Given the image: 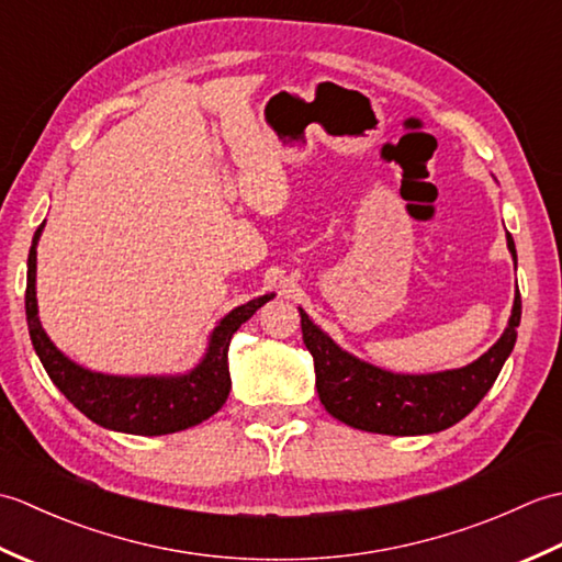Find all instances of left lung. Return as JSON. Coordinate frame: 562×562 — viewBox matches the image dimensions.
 Returning <instances> with one entry per match:
<instances>
[{
    "mask_svg": "<svg viewBox=\"0 0 562 562\" xmlns=\"http://www.w3.org/2000/svg\"><path fill=\"white\" fill-rule=\"evenodd\" d=\"M507 248L517 268L515 238L509 234ZM300 316L304 345L314 357L316 389L324 408L336 420L364 432L411 437L441 432L463 420L483 401L509 352L515 350L521 296L517 290L509 324L491 350L471 364L432 374H396L369 364L342 350L308 318L304 308H300Z\"/></svg>",
    "mask_w": 562,
    "mask_h": 562,
    "instance_id": "1",
    "label": "left lung"
}]
</instances>
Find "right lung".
<instances>
[{"label":"right lung","instance_id":"obj_1","mask_svg":"<svg viewBox=\"0 0 562 562\" xmlns=\"http://www.w3.org/2000/svg\"><path fill=\"white\" fill-rule=\"evenodd\" d=\"M43 226L45 222L35 232L29 250L26 318L35 355L41 357L47 376L65 393V398L91 423L113 432L145 437L181 432L217 413L229 398L232 389L229 362H226L232 336L274 294H262L232 308L210 333L202 360L186 374L117 376L91 372L59 352L41 326L38 300H35V256H38L35 248H38Z\"/></svg>","mask_w":562,"mask_h":562}]
</instances>
